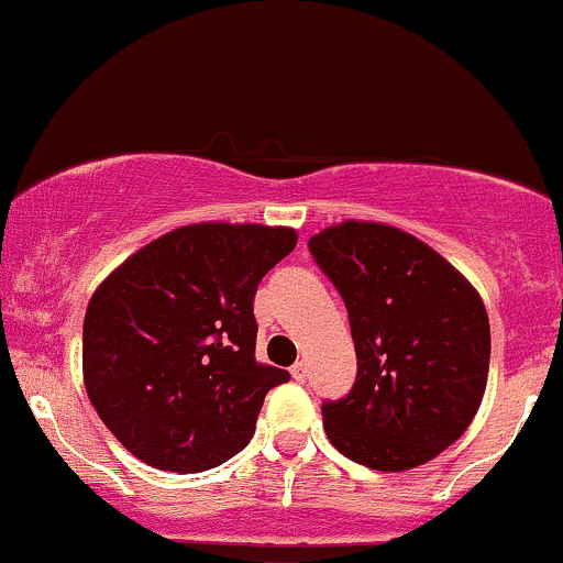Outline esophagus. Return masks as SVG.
<instances>
[{"mask_svg": "<svg viewBox=\"0 0 563 563\" xmlns=\"http://www.w3.org/2000/svg\"><path fill=\"white\" fill-rule=\"evenodd\" d=\"M289 373H292L295 380H306V362H295V365L289 367Z\"/></svg>", "mask_w": 563, "mask_h": 563, "instance_id": "1", "label": "esophagus"}]
</instances>
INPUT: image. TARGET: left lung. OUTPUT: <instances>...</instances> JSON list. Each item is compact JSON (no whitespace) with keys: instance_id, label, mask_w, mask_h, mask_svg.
I'll return each instance as SVG.
<instances>
[{"instance_id":"left-lung-1","label":"left lung","mask_w":563,"mask_h":563,"mask_svg":"<svg viewBox=\"0 0 563 563\" xmlns=\"http://www.w3.org/2000/svg\"><path fill=\"white\" fill-rule=\"evenodd\" d=\"M341 292L356 380L324 402L330 443L380 473L438 456L473 424L488 380L492 330L477 289L416 235L346 220L308 241Z\"/></svg>"}]
</instances>
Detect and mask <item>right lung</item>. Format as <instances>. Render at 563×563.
Masks as SVG:
<instances>
[{"label": "right lung", "mask_w": 563, "mask_h": 563, "mask_svg": "<svg viewBox=\"0 0 563 563\" xmlns=\"http://www.w3.org/2000/svg\"><path fill=\"white\" fill-rule=\"evenodd\" d=\"M295 244L282 225H183L96 287L82 380L99 419L144 464L203 473L250 443L268 389L289 380L255 360V292Z\"/></svg>", "instance_id": "add662e5"}]
</instances>
